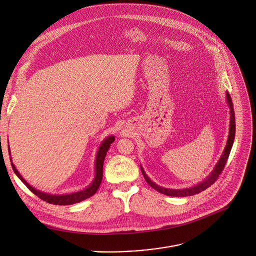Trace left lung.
<instances>
[{
  "label": "left lung",
  "instance_id": "1",
  "mask_svg": "<svg viewBox=\"0 0 256 256\" xmlns=\"http://www.w3.org/2000/svg\"><path fill=\"white\" fill-rule=\"evenodd\" d=\"M226 100H228V104L230 106V136L228 138V143L226 146L224 148V151L220 159V161L218 162V164L216 166V168L214 170V172L210 174L204 182H200L197 186H194L192 188L189 189H182V190H172V189H166V188H162L159 187L158 184H155L153 182H151V180L147 176V174H145L144 170L141 168L142 174L146 180V182L151 186L153 189H155L156 191L168 195V196H172V197H187V196H192L198 193H201L202 191L206 190L208 187H210V186L216 182V180L218 178V176H220V174L222 172V170L224 168V166L228 161L232 146H233L234 143V138H235V132H236V124H235V112H234V107H233V102H232L230 96L228 92H226Z\"/></svg>",
  "mask_w": 256,
  "mask_h": 256
}]
</instances>
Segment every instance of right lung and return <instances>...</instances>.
<instances>
[{
  "label": "right lung",
  "instance_id": "obj_1",
  "mask_svg": "<svg viewBox=\"0 0 256 256\" xmlns=\"http://www.w3.org/2000/svg\"><path fill=\"white\" fill-rule=\"evenodd\" d=\"M114 140H115V138L113 136L107 138L106 140L102 143L101 147L99 148V151H98V154H97V159H96V178H95L94 182H92V184L86 190H82V191H80V192H76V193H72V194L50 195V194H46V193L40 192V191L36 190L34 188H32L30 184H28V182H26V180L20 176V174L18 172V170H16V168L14 166L13 164H11V166H12V168H13L14 172L16 174V176L40 199H42L46 202H48L50 204H54V205H70V204L78 203V202H80V201H82L86 198H90V196H92L98 191L100 184H101V182H102V178H103L104 159H105L106 153H107L110 145L114 142ZM8 150H10V149H8ZM10 160H11V157H10Z\"/></svg>",
  "mask_w": 256,
  "mask_h": 256
}]
</instances>
